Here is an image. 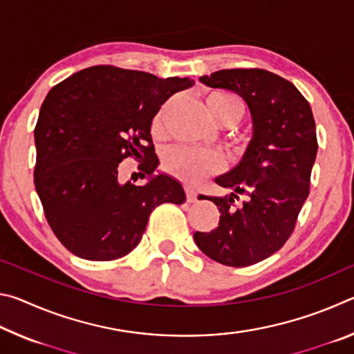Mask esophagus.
Returning <instances> with one entry per match:
<instances>
[{"instance_id":"obj_1","label":"esophagus","mask_w":354,"mask_h":354,"mask_svg":"<svg viewBox=\"0 0 354 354\" xmlns=\"http://www.w3.org/2000/svg\"><path fill=\"white\" fill-rule=\"evenodd\" d=\"M185 198H187L189 203H195L196 198H198V194L192 187H185Z\"/></svg>"}]
</instances>
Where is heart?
Returning a JSON list of instances; mask_svg holds the SVG:
<instances>
[{
	"label": "heart",
	"instance_id": "b5f03b06",
	"mask_svg": "<svg viewBox=\"0 0 354 354\" xmlns=\"http://www.w3.org/2000/svg\"><path fill=\"white\" fill-rule=\"evenodd\" d=\"M209 115L223 128H232L243 117L242 101L230 93H211L206 98ZM165 107L156 113L151 123L154 136L164 134ZM162 169L173 178L183 183L196 184L203 179L215 175L223 169V158L211 149H198L192 147H173L162 154Z\"/></svg>",
	"mask_w": 354,
	"mask_h": 354
}]
</instances>
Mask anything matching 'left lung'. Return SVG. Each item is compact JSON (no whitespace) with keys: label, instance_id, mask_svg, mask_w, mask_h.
Here are the masks:
<instances>
[{"label":"left lung","instance_id":"1","mask_svg":"<svg viewBox=\"0 0 354 354\" xmlns=\"http://www.w3.org/2000/svg\"><path fill=\"white\" fill-rule=\"evenodd\" d=\"M200 81L245 100L253 139L236 169L215 179L230 196H206L220 211L218 226L195 232L198 248L215 262L248 267L283 247L309 195L317 133L308 100L290 81L262 68L218 70ZM239 194L248 196L235 206Z\"/></svg>","mask_w":354,"mask_h":354}]
</instances>
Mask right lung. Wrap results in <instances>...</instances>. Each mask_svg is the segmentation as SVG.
I'll return each instance as SVG.
<instances>
[{
    "instance_id": "obj_1",
    "label": "right lung",
    "mask_w": 354,
    "mask_h": 354,
    "mask_svg": "<svg viewBox=\"0 0 354 354\" xmlns=\"http://www.w3.org/2000/svg\"><path fill=\"white\" fill-rule=\"evenodd\" d=\"M189 77H160L95 65L48 92L34 129V184L48 225L65 248L88 261L131 253L149 214L162 203L183 205L176 179L158 175L145 185L118 183V165L134 158L151 175L159 164L151 122Z\"/></svg>"
}]
</instances>
